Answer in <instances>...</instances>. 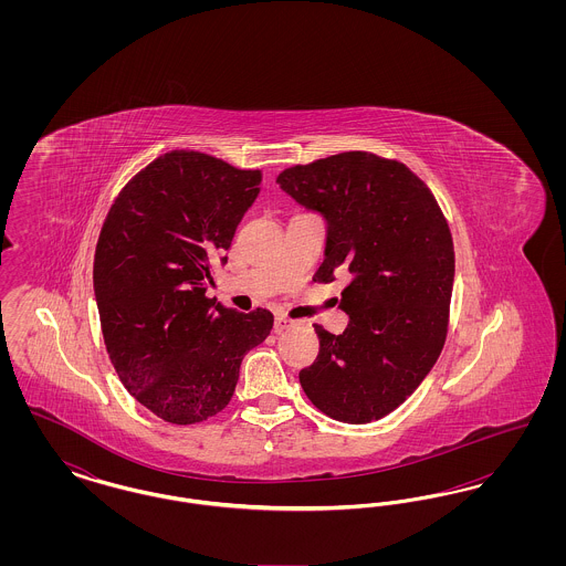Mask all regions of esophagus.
I'll use <instances>...</instances> for the list:
<instances>
[{"label":"esophagus","instance_id":"esophagus-1","mask_svg":"<svg viewBox=\"0 0 566 566\" xmlns=\"http://www.w3.org/2000/svg\"><path fill=\"white\" fill-rule=\"evenodd\" d=\"M291 326H295V321L284 318V316H275V321H273V331H275V333H282V331H286V328H291Z\"/></svg>","mask_w":566,"mask_h":566}]
</instances>
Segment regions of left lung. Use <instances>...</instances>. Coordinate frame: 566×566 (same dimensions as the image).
<instances>
[{"label": "left lung", "mask_w": 566, "mask_h": 566, "mask_svg": "<svg viewBox=\"0 0 566 566\" xmlns=\"http://www.w3.org/2000/svg\"><path fill=\"white\" fill-rule=\"evenodd\" d=\"M280 189L326 222L314 280L348 270L342 335L314 324L321 352L298 381L333 420L367 424L397 409L429 376L446 333L454 243L431 190L403 163L342 153L284 169Z\"/></svg>", "instance_id": "obj_1"}]
</instances>
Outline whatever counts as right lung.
I'll use <instances>...</instances> for the list:
<instances>
[{
	"mask_svg": "<svg viewBox=\"0 0 566 566\" xmlns=\"http://www.w3.org/2000/svg\"><path fill=\"white\" fill-rule=\"evenodd\" d=\"M259 169L174 150L142 169L109 208L93 286L109 360L139 403L171 424L203 422L235 392L243 354L273 316L206 296L261 192Z\"/></svg>",
	"mask_w": 566,
	"mask_h": 566,
	"instance_id": "right-lung-1",
	"label": "right lung"
}]
</instances>
